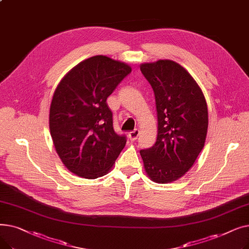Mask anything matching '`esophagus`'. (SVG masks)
I'll return each instance as SVG.
<instances>
[{"label":"esophagus","mask_w":249,"mask_h":249,"mask_svg":"<svg viewBox=\"0 0 249 249\" xmlns=\"http://www.w3.org/2000/svg\"><path fill=\"white\" fill-rule=\"evenodd\" d=\"M138 135H139V131H138L137 129H135V130H133V131L129 132V134H128V138L130 139V141H135V140L137 139Z\"/></svg>","instance_id":"esophagus-1"}]
</instances>
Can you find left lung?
I'll use <instances>...</instances> for the list:
<instances>
[{
	"mask_svg": "<svg viewBox=\"0 0 249 249\" xmlns=\"http://www.w3.org/2000/svg\"><path fill=\"white\" fill-rule=\"evenodd\" d=\"M158 112V138L141 149L145 172L155 182H171L184 176L202 151L208 130L204 94L193 76L173 60L142 63Z\"/></svg>",
	"mask_w": 249,
	"mask_h": 249,
	"instance_id": "left-lung-1",
	"label": "left lung"
}]
</instances>
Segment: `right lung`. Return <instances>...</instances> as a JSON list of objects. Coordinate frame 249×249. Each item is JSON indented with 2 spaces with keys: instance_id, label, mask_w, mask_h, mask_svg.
Returning <instances> with one entry per match:
<instances>
[{
  "instance_id": "right-lung-1",
  "label": "right lung",
  "mask_w": 249,
  "mask_h": 249,
  "mask_svg": "<svg viewBox=\"0 0 249 249\" xmlns=\"http://www.w3.org/2000/svg\"><path fill=\"white\" fill-rule=\"evenodd\" d=\"M131 72L128 64L96 55L78 63L54 90L49 129L62 163L72 174L97 178L109 173L126 144L114 131L107 98Z\"/></svg>"
}]
</instances>
